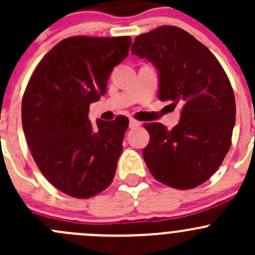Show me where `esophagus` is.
Segmentation results:
<instances>
[{
  "label": "esophagus",
  "instance_id": "34e87169",
  "mask_svg": "<svg viewBox=\"0 0 255 255\" xmlns=\"http://www.w3.org/2000/svg\"><path fill=\"white\" fill-rule=\"evenodd\" d=\"M140 126V122H138V121L133 120V118H130L129 120V128H137Z\"/></svg>",
  "mask_w": 255,
  "mask_h": 255
}]
</instances>
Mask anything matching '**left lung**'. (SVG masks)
<instances>
[{
    "instance_id": "left-lung-1",
    "label": "left lung",
    "mask_w": 255,
    "mask_h": 255,
    "mask_svg": "<svg viewBox=\"0 0 255 255\" xmlns=\"http://www.w3.org/2000/svg\"><path fill=\"white\" fill-rule=\"evenodd\" d=\"M132 54L153 63L159 100L182 106L180 122L144 126L150 135L143 158L158 181L187 190L213 175L228 153L236 123L232 86L216 56L190 33L163 25L138 35Z\"/></svg>"
}]
</instances>
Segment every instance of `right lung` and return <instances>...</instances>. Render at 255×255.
<instances>
[{
    "mask_svg": "<svg viewBox=\"0 0 255 255\" xmlns=\"http://www.w3.org/2000/svg\"><path fill=\"white\" fill-rule=\"evenodd\" d=\"M130 37H70L59 42L30 76L22 125L45 179L69 196L89 199L111 185L123 150L128 118L89 120L90 105L107 91L116 65L127 58Z\"/></svg>",
    "mask_w": 255,
    "mask_h": 255,
    "instance_id": "1",
    "label": "right lung"
}]
</instances>
